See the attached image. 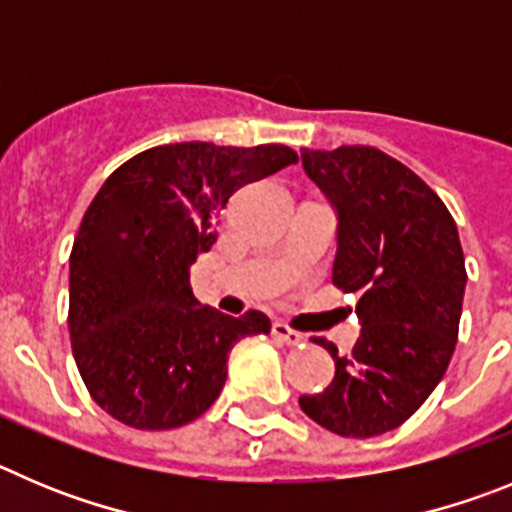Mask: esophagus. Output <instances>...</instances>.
<instances>
[{"mask_svg":"<svg viewBox=\"0 0 512 512\" xmlns=\"http://www.w3.org/2000/svg\"><path fill=\"white\" fill-rule=\"evenodd\" d=\"M273 334L278 336L280 342L290 344V347H296V344L303 342V334H301V331L290 329V326L283 324V321H275V324H273Z\"/></svg>","mask_w":512,"mask_h":512,"instance_id":"esophagus-1","label":"esophagus"}]
</instances>
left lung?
Listing matches in <instances>:
<instances>
[{
	"label": "left lung",
	"mask_w": 512,
	"mask_h": 512,
	"mask_svg": "<svg viewBox=\"0 0 512 512\" xmlns=\"http://www.w3.org/2000/svg\"><path fill=\"white\" fill-rule=\"evenodd\" d=\"M301 160L339 216L331 283L359 296L362 331L347 357L313 339L336 372L298 403L334 434L367 439L408 421L449 367L467 285L462 242L444 201L377 147H303Z\"/></svg>",
	"instance_id": "left-lung-1"
}]
</instances>
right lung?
Listing matches in <instances>:
<instances>
[{"instance_id": "right-lung-1", "label": "right lung", "mask_w": 512, "mask_h": 512, "mask_svg": "<svg viewBox=\"0 0 512 512\" xmlns=\"http://www.w3.org/2000/svg\"><path fill=\"white\" fill-rule=\"evenodd\" d=\"M298 155L285 145L150 147L104 181L71 250L68 331L91 398L124 426L165 431L211 408L242 336L267 334L262 311L201 306L191 265L216 242L232 193Z\"/></svg>"}]
</instances>
